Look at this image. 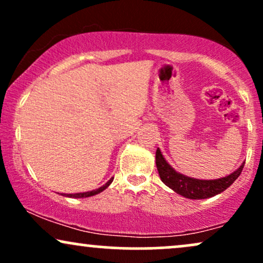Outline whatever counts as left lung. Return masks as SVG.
<instances>
[{
  "label": "left lung",
  "instance_id": "1",
  "mask_svg": "<svg viewBox=\"0 0 263 263\" xmlns=\"http://www.w3.org/2000/svg\"><path fill=\"white\" fill-rule=\"evenodd\" d=\"M156 165L159 177H161L162 182L165 185L170 186L177 194H180L184 198L197 199L198 200V199L215 197V195L224 192L225 189H228L241 174L245 162L234 173L229 174L224 178H220V179L211 180L195 179V178L186 177L177 172L174 168L171 167V164H168V162L164 159L159 148H157L156 151Z\"/></svg>",
  "mask_w": 263,
  "mask_h": 263
}]
</instances>
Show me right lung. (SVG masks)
Here are the masks:
<instances>
[{
	"label": "right lung",
	"mask_w": 263,
	"mask_h": 263,
	"mask_svg": "<svg viewBox=\"0 0 263 263\" xmlns=\"http://www.w3.org/2000/svg\"><path fill=\"white\" fill-rule=\"evenodd\" d=\"M112 180H114V178H111V179L108 180V182H107L106 184H105V185L100 186V188H99V189L90 190V192H85V193H75V194H62V195H64V197H68V198H87V197H92V195L99 194V193H101L102 190L106 189L107 186L110 185L111 183H112Z\"/></svg>",
	"instance_id": "add662e5"
}]
</instances>
